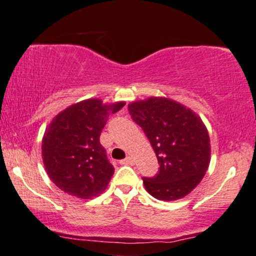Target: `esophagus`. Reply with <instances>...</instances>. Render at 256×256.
Segmentation results:
<instances>
[{
    "label": "esophagus",
    "instance_id": "obj_1",
    "mask_svg": "<svg viewBox=\"0 0 256 256\" xmlns=\"http://www.w3.org/2000/svg\"><path fill=\"white\" fill-rule=\"evenodd\" d=\"M122 165H132L134 164V158L132 156H126L125 159H122L120 162Z\"/></svg>",
    "mask_w": 256,
    "mask_h": 256
}]
</instances>
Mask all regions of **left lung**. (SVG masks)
Here are the masks:
<instances>
[{
    "label": "left lung",
    "instance_id": "8db88e82",
    "mask_svg": "<svg viewBox=\"0 0 256 256\" xmlns=\"http://www.w3.org/2000/svg\"><path fill=\"white\" fill-rule=\"evenodd\" d=\"M128 112L151 142L159 162L154 176L142 178L146 190L165 202L192 192L210 160V136L199 116L162 97L134 102Z\"/></svg>",
    "mask_w": 256,
    "mask_h": 256
}]
</instances>
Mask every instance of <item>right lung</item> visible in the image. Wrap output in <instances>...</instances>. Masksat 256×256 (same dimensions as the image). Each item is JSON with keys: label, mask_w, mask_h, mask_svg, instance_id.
I'll use <instances>...</instances> for the list:
<instances>
[{"label": "right lung", "mask_w": 256, "mask_h": 256, "mask_svg": "<svg viewBox=\"0 0 256 256\" xmlns=\"http://www.w3.org/2000/svg\"><path fill=\"white\" fill-rule=\"evenodd\" d=\"M124 105V102L103 104L91 98L71 105L52 119L42 140V156L48 176L60 190L91 199L106 188L114 168L100 137L108 114Z\"/></svg>", "instance_id": "1"}]
</instances>
